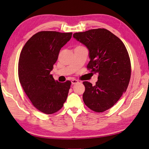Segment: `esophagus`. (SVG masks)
I'll return each mask as SVG.
<instances>
[{"mask_svg": "<svg viewBox=\"0 0 149 149\" xmlns=\"http://www.w3.org/2000/svg\"><path fill=\"white\" fill-rule=\"evenodd\" d=\"M79 83V81L77 79H73L71 80V83L72 84H77Z\"/></svg>", "mask_w": 149, "mask_h": 149, "instance_id": "1", "label": "esophagus"}]
</instances>
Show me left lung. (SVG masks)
Listing matches in <instances>:
<instances>
[{
	"label": "left lung",
	"mask_w": 149,
	"mask_h": 149,
	"mask_svg": "<svg viewBox=\"0 0 149 149\" xmlns=\"http://www.w3.org/2000/svg\"><path fill=\"white\" fill-rule=\"evenodd\" d=\"M73 37L89 49L88 70L99 74L96 85L83 82V101L94 112L105 111L118 101L128 87L131 74L128 52L123 42L105 29L75 33Z\"/></svg>",
	"instance_id": "8db88e82"
}]
</instances>
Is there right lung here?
<instances>
[{
  "label": "right lung",
  "mask_w": 149,
  "mask_h": 149,
  "mask_svg": "<svg viewBox=\"0 0 149 149\" xmlns=\"http://www.w3.org/2000/svg\"><path fill=\"white\" fill-rule=\"evenodd\" d=\"M71 36V32L39 31L21 51L18 65L20 83L33 106L45 114H52L61 109L68 97L71 82H58L50 72L61 48Z\"/></svg>",
  "instance_id": "right-lung-1"
}]
</instances>
